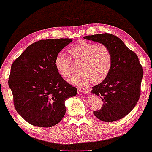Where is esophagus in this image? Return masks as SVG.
<instances>
[{"mask_svg": "<svg viewBox=\"0 0 152 152\" xmlns=\"http://www.w3.org/2000/svg\"><path fill=\"white\" fill-rule=\"evenodd\" d=\"M79 91H80L81 93H83V94H88L89 93V89L88 88H79Z\"/></svg>", "mask_w": 152, "mask_h": 152, "instance_id": "obj_1", "label": "esophagus"}]
</instances>
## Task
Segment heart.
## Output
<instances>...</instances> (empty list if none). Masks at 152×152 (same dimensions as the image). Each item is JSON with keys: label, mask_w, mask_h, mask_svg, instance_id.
<instances>
[{"label": "heart", "mask_w": 152, "mask_h": 152, "mask_svg": "<svg viewBox=\"0 0 152 152\" xmlns=\"http://www.w3.org/2000/svg\"><path fill=\"white\" fill-rule=\"evenodd\" d=\"M69 53L75 61H82L81 73L75 75L69 82L75 86H86L91 81L99 83L107 78L113 66V54L108 47L98 46L95 43L81 41L70 49ZM54 65L64 77L72 73V59L66 54L61 52L57 54Z\"/></svg>", "instance_id": "b5f03b06"}]
</instances>
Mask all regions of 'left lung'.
Instances as JSON below:
<instances>
[{"mask_svg": "<svg viewBox=\"0 0 152 152\" xmlns=\"http://www.w3.org/2000/svg\"><path fill=\"white\" fill-rule=\"evenodd\" d=\"M88 40L103 44L110 50L113 66L107 78L92 88L91 92L104 102L94 116L104 122L125 117L133 110L140 97L143 71L137 54L121 39L110 34L85 36Z\"/></svg>", "mask_w": 152, "mask_h": 152, "instance_id": "8db88e82", "label": "left lung"}]
</instances>
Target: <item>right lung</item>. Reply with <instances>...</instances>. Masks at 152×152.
Instances as JSON below:
<instances>
[{"label":"right lung","instance_id":"add662e5","mask_svg":"<svg viewBox=\"0 0 152 152\" xmlns=\"http://www.w3.org/2000/svg\"><path fill=\"white\" fill-rule=\"evenodd\" d=\"M72 41L41 39L27 47L12 64L8 83L14 106L32 125L50 127L58 124L66 113L65 100L77 93L54 65L57 54Z\"/></svg>","mask_w":152,"mask_h":152}]
</instances>
